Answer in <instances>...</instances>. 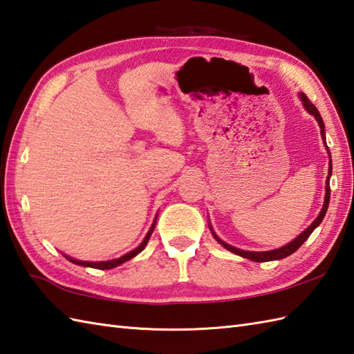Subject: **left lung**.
I'll list each match as a JSON object with an SVG mask.
<instances>
[{"mask_svg": "<svg viewBox=\"0 0 354 354\" xmlns=\"http://www.w3.org/2000/svg\"><path fill=\"white\" fill-rule=\"evenodd\" d=\"M300 98H301V101H303V106H304L306 111H308L310 115L315 116V120L318 121V125H319V129H321V138L324 139V145L327 147V144H326L324 122H323V118H321V115H319V112H318V109L310 103V100H309L308 97H306L304 93H300ZM327 153H328V156H330V151H328V147H327ZM328 163H330V165H328V176H327V180H326V197H324L323 209H321L319 215L317 216L315 221H313V223H312V224L308 227V229H306L303 233L298 234V236H297L294 241H290L289 243H286L285 247L277 248V250H271V251H245V250H239V248H236V247H232V245H229V243H225L224 241L219 239V238L216 236V234H215V232L212 230V227L209 225V227H210V230H212V234H214V238H215L219 243H221V245H223L225 250H229V251H232V253L238 254V256H241V257L250 259V261H253V262H270V261H279V259H285V257H288L289 254H292L294 251H297L298 248H300V247L303 245V242L310 236V233L317 229V227L321 224V221H323L324 216H326V212H327V207H328V201H330L332 159H330V162H328Z\"/></svg>", "mask_w": 354, "mask_h": 354, "instance_id": "8db88e82", "label": "left lung"}]
</instances>
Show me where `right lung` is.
<instances>
[{"mask_svg":"<svg viewBox=\"0 0 354 354\" xmlns=\"http://www.w3.org/2000/svg\"><path fill=\"white\" fill-rule=\"evenodd\" d=\"M154 227H156V219H154V223H153V225H151V229L148 230L147 236L144 238L142 242H140L139 247H136L135 250L130 251V253H127V254H124V256L118 257V259H113V261H106V262H83V261H77V259H73V257H69V256H65V257L68 259L69 262H73V263H75V265H80V266H89V268H98V270H112V268H115V266L130 261V259H133L136 254H139L140 251H142V250L145 248V245L148 243V239H150L151 233H153V230H154Z\"/></svg>","mask_w":354,"mask_h":354,"instance_id":"right-lung-1","label":"right lung"}]
</instances>
